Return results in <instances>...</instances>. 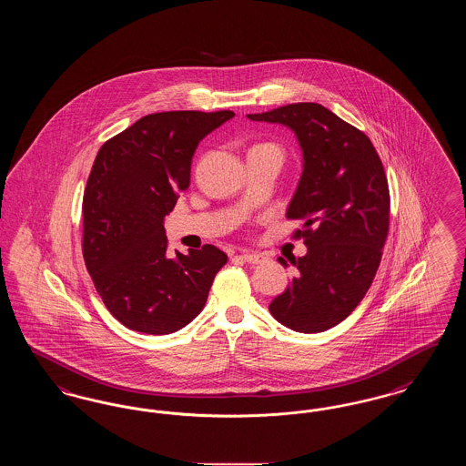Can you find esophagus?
<instances>
[{
    "mask_svg": "<svg viewBox=\"0 0 466 466\" xmlns=\"http://www.w3.org/2000/svg\"><path fill=\"white\" fill-rule=\"evenodd\" d=\"M239 257L243 258L244 262H248V264H262L264 258H266L264 255L255 253V251H243Z\"/></svg>",
    "mask_w": 466,
    "mask_h": 466,
    "instance_id": "1",
    "label": "esophagus"
}]
</instances>
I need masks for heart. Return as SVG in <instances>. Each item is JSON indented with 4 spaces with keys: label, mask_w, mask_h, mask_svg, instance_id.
Segmentation results:
<instances>
[{
    "label": "heart",
    "mask_w": 466,
    "mask_h": 466,
    "mask_svg": "<svg viewBox=\"0 0 466 466\" xmlns=\"http://www.w3.org/2000/svg\"><path fill=\"white\" fill-rule=\"evenodd\" d=\"M257 147H274V145H270V143H264V145H257ZM278 148V147H276Z\"/></svg>",
    "instance_id": "obj_1"
}]
</instances>
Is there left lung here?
Returning a JSON list of instances; mask_svg holds the SVG:
<instances>
[{
  "label": "left lung",
  "mask_w": 466,
  "mask_h": 466,
  "mask_svg": "<svg viewBox=\"0 0 466 466\" xmlns=\"http://www.w3.org/2000/svg\"><path fill=\"white\" fill-rule=\"evenodd\" d=\"M249 120L287 126L302 150V177L287 217L308 253L268 310L295 332H325L346 319L370 289L390 227V190L370 139L318 103L287 105ZM279 264L289 266L285 258Z\"/></svg>",
  "instance_id": "left-lung-1"
}]
</instances>
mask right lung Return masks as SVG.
<instances>
[{
    "instance_id": "1",
    "label": "right lung",
    "mask_w": 466,
    "mask_h": 466,
    "mask_svg": "<svg viewBox=\"0 0 466 466\" xmlns=\"http://www.w3.org/2000/svg\"><path fill=\"white\" fill-rule=\"evenodd\" d=\"M234 113L162 111L136 120L97 152L84 194V260L111 314L166 335L199 314L227 255L213 244L167 255L164 218L190 185L200 141Z\"/></svg>"
}]
</instances>
